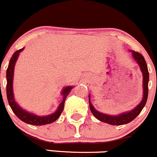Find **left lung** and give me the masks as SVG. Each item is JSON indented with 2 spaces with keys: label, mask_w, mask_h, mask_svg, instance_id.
Instances as JSON below:
<instances>
[{
  "label": "left lung",
  "mask_w": 157,
  "mask_h": 157,
  "mask_svg": "<svg viewBox=\"0 0 157 157\" xmlns=\"http://www.w3.org/2000/svg\"><path fill=\"white\" fill-rule=\"evenodd\" d=\"M130 52H132V55L134 60L139 65V67L141 69V71L142 72L143 75V98L139 105L131 111L121 113L118 115H109V114L99 112L94 109V107L91 104V102H90V96L89 94V105H90V112L94 114V117L97 119H98L99 121L106 123V124H111V125H124V124H126L128 123L131 122L141 113V110H142L143 108L145 105L147 99L149 72H148L146 61L141 54L135 51Z\"/></svg>",
  "instance_id": "1"
}]
</instances>
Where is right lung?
<instances>
[{
	"instance_id": "right-lung-1",
	"label": "right lung",
	"mask_w": 157,
	"mask_h": 157,
	"mask_svg": "<svg viewBox=\"0 0 157 157\" xmlns=\"http://www.w3.org/2000/svg\"><path fill=\"white\" fill-rule=\"evenodd\" d=\"M24 48L15 52L13 55L12 58L10 60L9 66L6 70V97H7L8 102L9 105L11 107L12 110L14 112V114L23 122L26 124H31V125L35 126H41L45 125V124H49L55 122L57 119L60 117L62 112L63 110V106H64L65 99L68 94H70L72 89V86H67V87H63L61 91V95L63 96V100L59 105L58 109L56 112H55L53 114H48L46 116H38L36 114H33V113L28 112L23 109L22 108L20 107L18 105L17 102L15 101L14 94H13V75H14V67L15 64L16 63V60L18 58L19 53L21 51H23Z\"/></svg>"
}]
</instances>
